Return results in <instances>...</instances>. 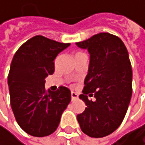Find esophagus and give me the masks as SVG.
Here are the masks:
<instances>
[{
	"instance_id": "34e87169",
	"label": "esophagus",
	"mask_w": 145,
	"mask_h": 145,
	"mask_svg": "<svg viewBox=\"0 0 145 145\" xmlns=\"http://www.w3.org/2000/svg\"><path fill=\"white\" fill-rule=\"evenodd\" d=\"M78 98V95L76 92H71V100L74 101Z\"/></svg>"
}]
</instances>
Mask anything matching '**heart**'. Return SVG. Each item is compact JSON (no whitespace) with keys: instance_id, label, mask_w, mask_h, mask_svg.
Returning <instances> with one entry per match:
<instances>
[{"instance_id":"b5f03b06","label":"heart","mask_w":145,"mask_h":145,"mask_svg":"<svg viewBox=\"0 0 145 145\" xmlns=\"http://www.w3.org/2000/svg\"><path fill=\"white\" fill-rule=\"evenodd\" d=\"M80 54H82V53H76V54L75 56H77V55H80Z\"/></svg>"}]
</instances>
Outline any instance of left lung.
I'll use <instances>...</instances> for the list:
<instances>
[{
  "label": "left lung",
  "instance_id": "left-lung-1",
  "mask_svg": "<svg viewBox=\"0 0 145 145\" xmlns=\"http://www.w3.org/2000/svg\"><path fill=\"white\" fill-rule=\"evenodd\" d=\"M90 55L84 88L79 97L86 104L76 118L81 130L91 137H103L122 123L132 95V69L122 40L110 33H99L76 42ZM87 94L94 96V101Z\"/></svg>",
  "mask_w": 145,
  "mask_h": 145
}]
</instances>
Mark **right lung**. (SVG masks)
Here are the masks:
<instances>
[{
    "mask_svg": "<svg viewBox=\"0 0 145 145\" xmlns=\"http://www.w3.org/2000/svg\"><path fill=\"white\" fill-rule=\"evenodd\" d=\"M69 45L35 35L13 57L8 76L11 108L19 126L33 137L52 134L71 100L67 87L47 91L44 85L55 71L56 57Z\"/></svg>",
    "mask_w": 145,
    "mask_h": 145,
    "instance_id": "1",
    "label": "right lung"
}]
</instances>
